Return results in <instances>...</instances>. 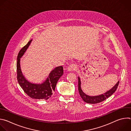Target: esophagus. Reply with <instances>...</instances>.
<instances>
[{"label": "esophagus", "instance_id": "obj_1", "mask_svg": "<svg viewBox=\"0 0 131 131\" xmlns=\"http://www.w3.org/2000/svg\"><path fill=\"white\" fill-rule=\"evenodd\" d=\"M77 69V66L75 64H71L69 65V66L67 68V70L68 71H73Z\"/></svg>", "mask_w": 131, "mask_h": 131}]
</instances>
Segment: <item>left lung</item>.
Listing matches in <instances>:
<instances>
[{"label": "left lung", "instance_id": "obj_1", "mask_svg": "<svg viewBox=\"0 0 131 131\" xmlns=\"http://www.w3.org/2000/svg\"><path fill=\"white\" fill-rule=\"evenodd\" d=\"M119 83V81H118L117 83V84L111 90L106 92L103 94H102L99 96H90L84 94L81 90V87H80L81 82H80V78L78 77V91H79V94L81 97L82 98V99L84 102L89 104H96V103H99L104 101L106 99L110 97L112 94H113V93H114L115 92L117 89Z\"/></svg>", "mask_w": 131, "mask_h": 131}]
</instances>
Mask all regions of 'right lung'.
Returning a JSON list of instances; mask_svg holds the SVG:
<instances>
[{
	"mask_svg": "<svg viewBox=\"0 0 131 131\" xmlns=\"http://www.w3.org/2000/svg\"><path fill=\"white\" fill-rule=\"evenodd\" d=\"M31 41V40L28 41L18 54L16 63L17 80L24 92L30 97L47 100L51 97L59 79L63 75V67L62 66L56 67L50 72L46 81L41 84H32L27 81L21 72L20 62V58L27 50Z\"/></svg>",
	"mask_w": 131,
	"mask_h": 131,
	"instance_id": "obj_1",
	"label": "right lung"
}]
</instances>
